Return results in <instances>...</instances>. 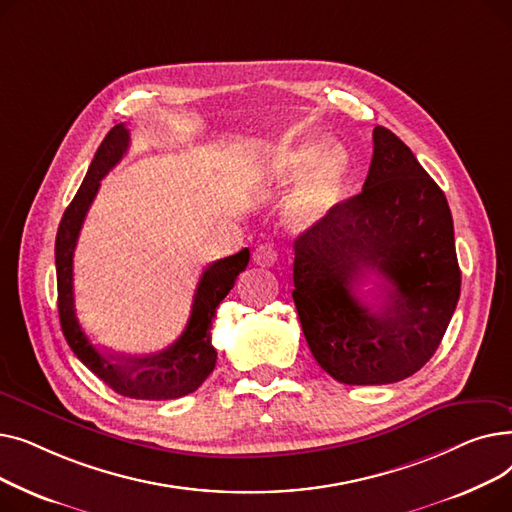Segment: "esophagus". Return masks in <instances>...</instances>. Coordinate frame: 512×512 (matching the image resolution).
<instances>
[{
	"mask_svg": "<svg viewBox=\"0 0 512 512\" xmlns=\"http://www.w3.org/2000/svg\"><path fill=\"white\" fill-rule=\"evenodd\" d=\"M253 259H255L257 265H263V267L274 265V261H276V251H274L272 245H259V247L255 249V253H253Z\"/></svg>",
	"mask_w": 512,
	"mask_h": 512,
	"instance_id": "esophagus-1",
	"label": "esophagus"
}]
</instances>
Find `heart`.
Segmentation results:
<instances>
[{
    "label": "heart",
    "instance_id": "heart-1",
    "mask_svg": "<svg viewBox=\"0 0 512 512\" xmlns=\"http://www.w3.org/2000/svg\"><path fill=\"white\" fill-rule=\"evenodd\" d=\"M324 143L307 141L280 153L276 170L284 176L299 174L315 159ZM315 166L286 203V218L294 228H309L324 218L340 197L348 174V155L340 145H326Z\"/></svg>",
    "mask_w": 512,
    "mask_h": 512
}]
</instances>
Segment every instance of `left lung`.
I'll return each instance as SVG.
<instances>
[{
	"label": "left lung",
	"instance_id": "1",
	"mask_svg": "<svg viewBox=\"0 0 512 512\" xmlns=\"http://www.w3.org/2000/svg\"><path fill=\"white\" fill-rule=\"evenodd\" d=\"M292 280L307 344L334 380L394 384L436 353L461 294L452 213L388 128H373L363 191L294 240Z\"/></svg>",
	"mask_w": 512,
	"mask_h": 512
}]
</instances>
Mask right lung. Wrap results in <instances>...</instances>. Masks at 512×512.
I'll use <instances>...</instances> for the list:
<instances>
[{
    "label": "right lung",
    "instance_id": "1",
    "mask_svg": "<svg viewBox=\"0 0 512 512\" xmlns=\"http://www.w3.org/2000/svg\"><path fill=\"white\" fill-rule=\"evenodd\" d=\"M128 145L130 134L124 124H116L105 134L83 184L62 215L56 236L60 324L72 353L114 392L137 400H170L195 392L213 371L218 353L211 344V321L215 309L232 290L238 274L245 272L249 265V249L213 261L207 267L195 290L191 317H188L184 332L164 351L145 357H124L107 353L97 346L80 328L76 317L72 259L80 228H83L85 215L99 191L101 178L124 157Z\"/></svg>",
    "mask_w": 512,
    "mask_h": 512
}]
</instances>
